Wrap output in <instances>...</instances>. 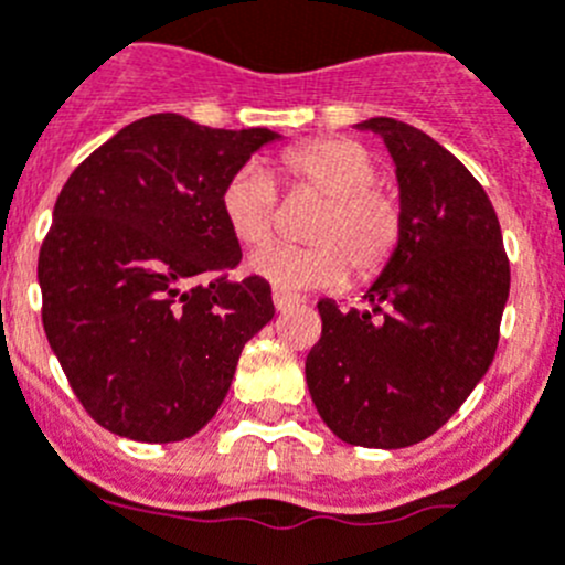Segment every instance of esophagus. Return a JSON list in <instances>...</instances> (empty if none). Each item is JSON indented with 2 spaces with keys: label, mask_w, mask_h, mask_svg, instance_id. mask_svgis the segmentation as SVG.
Masks as SVG:
<instances>
[{
  "label": "esophagus",
  "mask_w": 565,
  "mask_h": 565,
  "mask_svg": "<svg viewBox=\"0 0 565 565\" xmlns=\"http://www.w3.org/2000/svg\"><path fill=\"white\" fill-rule=\"evenodd\" d=\"M271 299H274V308H277V310H291V308H297V305H299V302H302V299H299V297H297V294H288V291H277V288H274Z\"/></svg>",
  "instance_id": "esophagus-1"
}]
</instances>
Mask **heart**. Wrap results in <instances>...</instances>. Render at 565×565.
Segmentation results:
<instances>
[{
  "instance_id": "b5f03b06",
  "label": "heart",
  "mask_w": 565,
  "mask_h": 565,
  "mask_svg": "<svg viewBox=\"0 0 565 565\" xmlns=\"http://www.w3.org/2000/svg\"><path fill=\"white\" fill-rule=\"evenodd\" d=\"M288 188L322 195L308 226L310 246L268 243L248 255V271L277 291L341 286L347 266L372 279L395 257L403 237V206L375 184L377 162L353 139H310L279 157ZM277 181L260 162H246L221 188V215L241 243H263L277 215Z\"/></svg>"
}]
</instances>
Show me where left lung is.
Wrapping results in <instances>:
<instances>
[{"mask_svg":"<svg viewBox=\"0 0 565 565\" xmlns=\"http://www.w3.org/2000/svg\"><path fill=\"white\" fill-rule=\"evenodd\" d=\"M395 162L403 237L366 288V310L317 305L322 339L305 361L330 431L364 448L431 437L490 370L510 297V260L488 193L420 128L359 122Z\"/></svg>","mask_w":565,"mask_h":565,"instance_id":"8db88e82","label":"left lung"}]
</instances>
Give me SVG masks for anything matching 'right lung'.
<instances>
[{"mask_svg": "<svg viewBox=\"0 0 565 565\" xmlns=\"http://www.w3.org/2000/svg\"><path fill=\"white\" fill-rule=\"evenodd\" d=\"M274 139L151 114L66 179L39 255L41 319L72 392L111 434L193 437L271 322L266 279H230L243 255L221 188Z\"/></svg>", "mask_w": 565, "mask_h": 565, "instance_id": "obj_1", "label": "right lung"}]
</instances>
